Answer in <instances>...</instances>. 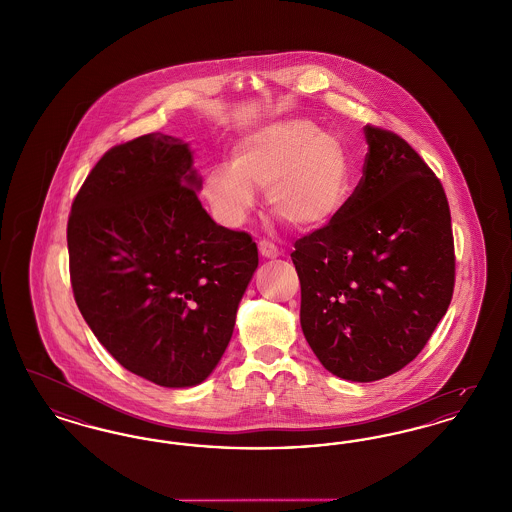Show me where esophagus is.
Listing matches in <instances>:
<instances>
[{
	"mask_svg": "<svg viewBox=\"0 0 512 512\" xmlns=\"http://www.w3.org/2000/svg\"><path fill=\"white\" fill-rule=\"evenodd\" d=\"M259 251H261V255H263L265 259H276V257H280V249L274 246V244L266 242V240L259 242Z\"/></svg>",
	"mask_w": 512,
	"mask_h": 512,
	"instance_id": "esophagus-1",
	"label": "esophagus"
}]
</instances>
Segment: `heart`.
<instances>
[{"label": "heart", "instance_id": "obj_1", "mask_svg": "<svg viewBox=\"0 0 512 512\" xmlns=\"http://www.w3.org/2000/svg\"><path fill=\"white\" fill-rule=\"evenodd\" d=\"M350 165L345 146L308 120L263 123L232 148V162L205 175L204 196L228 228L244 225L265 192L274 215L297 230H316L345 205Z\"/></svg>", "mask_w": 512, "mask_h": 512}]
</instances>
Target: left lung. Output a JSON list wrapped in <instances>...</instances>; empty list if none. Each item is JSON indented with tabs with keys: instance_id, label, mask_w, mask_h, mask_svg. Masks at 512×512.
Here are the masks:
<instances>
[{
	"instance_id": "obj_1",
	"label": "left lung",
	"mask_w": 512,
	"mask_h": 512,
	"mask_svg": "<svg viewBox=\"0 0 512 512\" xmlns=\"http://www.w3.org/2000/svg\"><path fill=\"white\" fill-rule=\"evenodd\" d=\"M364 177L329 225L295 242L301 328L329 373L369 383L423 350L450 307V205L402 137L364 127Z\"/></svg>"
}]
</instances>
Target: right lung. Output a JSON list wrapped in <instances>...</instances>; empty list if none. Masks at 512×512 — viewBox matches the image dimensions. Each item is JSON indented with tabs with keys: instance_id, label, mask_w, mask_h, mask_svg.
<instances>
[{
	"instance_id": "add662e5",
	"label": "right lung",
	"mask_w": 512,
	"mask_h": 512,
	"mask_svg": "<svg viewBox=\"0 0 512 512\" xmlns=\"http://www.w3.org/2000/svg\"><path fill=\"white\" fill-rule=\"evenodd\" d=\"M200 188L188 143L148 133L104 154L68 219L83 320L123 368L167 389L217 368L259 265L251 236L217 225Z\"/></svg>"
}]
</instances>
